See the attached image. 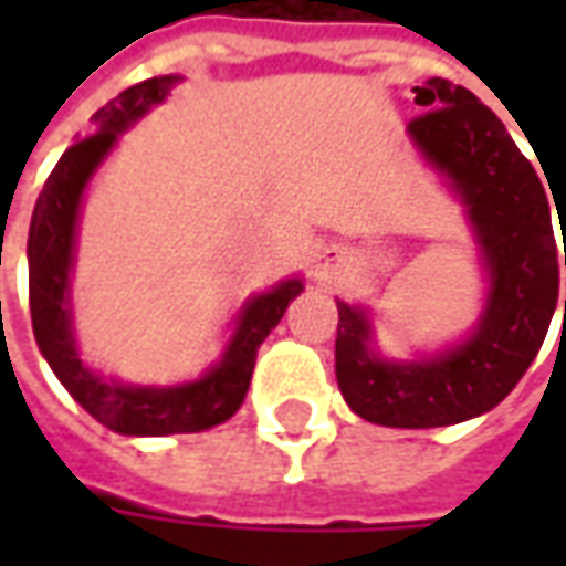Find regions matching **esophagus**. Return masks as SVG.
Listing matches in <instances>:
<instances>
[{"instance_id":"34e87169","label":"esophagus","mask_w":566,"mask_h":566,"mask_svg":"<svg viewBox=\"0 0 566 566\" xmlns=\"http://www.w3.org/2000/svg\"><path fill=\"white\" fill-rule=\"evenodd\" d=\"M345 266H348V251H345V248H339V245L321 248V254H318L321 279H333V275H339Z\"/></svg>"}]
</instances>
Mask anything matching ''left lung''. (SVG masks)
Masks as SVG:
<instances>
[{"mask_svg": "<svg viewBox=\"0 0 566 566\" xmlns=\"http://www.w3.org/2000/svg\"><path fill=\"white\" fill-rule=\"evenodd\" d=\"M416 103L427 105V112L409 120V133L427 160L461 190L491 272V294L479 331L421 364L379 360L367 348V315L336 303V379L345 403L373 424L406 430L482 416L518 385L558 303L560 248L552 209L560 223L566 221V202L555 193V206L548 202L531 160L500 117L467 87L430 78L416 87Z\"/></svg>", "mask_w": 566, "mask_h": 566, "instance_id": "left-lung-1", "label": "left lung"}]
</instances>
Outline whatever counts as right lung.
Returning <instances> with one entry per match:
<instances>
[{
    "mask_svg": "<svg viewBox=\"0 0 566 566\" xmlns=\"http://www.w3.org/2000/svg\"><path fill=\"white\" fill-rule=\"evenodd\" d=\"M175 84L172 75L139 81L117 99L91 117V136L75 142L60 157L54 172L48 175L42 193L35 199L30 223V312L35 343L48 357L75 400L96 421L124 437H169V433H199L223 424L242 406L254 373L260 343L282 321L284 308L303 291L300 279L282 282L270 294L248 303L239 331L227 355L209 376L178 388H129L99 379L96 373L81 367L75 339L69 331V270L75 245V221L84 185L117 142V133L127 129L150 105L166 99Z\"/></svg>",
    "mask_w": 566,
    "mask_h": 566,
    "instance_id": "1",
    "label": "right lung"
}]
</instances>
